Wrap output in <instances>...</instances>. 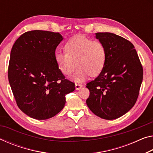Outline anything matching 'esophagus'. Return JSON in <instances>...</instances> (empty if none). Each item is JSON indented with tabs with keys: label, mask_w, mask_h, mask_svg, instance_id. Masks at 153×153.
I'll use <instances>...</instances> for the list:
<instances>
[{
	"label": "esophagus",
	"mask_w": 153,
	"mask_h": 153,
	"mask_svg": "<svg viewBox=\"0 0 153 153\" xmlns=\"http://www.w3.org/2000/svg\"><path fill=\"white\" fill-rule=\"evenodd\" d=\"M82 84H79V83H76V90H79V89H80L82 87Z\"/></svg>",
	"instance_id": "1"
}]
</instances>
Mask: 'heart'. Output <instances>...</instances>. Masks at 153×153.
<instances>
[{
    "label": "heart",
    "instance_id": "1",
    "mask_svg": "<svg viewBox=\"0 0 153 153\" xmlns=\"http://www.w3.org/2000/svg\"><path fill=\"white\" fill-rule=\"evenodd\" d=\"M64 50L66 54L55 53V61L62 74L67 76L71 75L76 67H79L74 76L75 81H83L89 75L97 76L105 67L106 50L99 41L77 35L68 41Z\"/></svg>",
    "mask_w": 153,
    "mask_h": 153
}]
</instances>
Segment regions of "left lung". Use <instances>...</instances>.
Masks as SVG:
<instances>
[{
	"instance_id": "left-lung-1",
	"label": "left lung",
	"mask_w": 153,
	"mask_h": 153,
	"mask_svg": "<svg viewBox=\"0 0 153 153\" xmlns=\"http://www.w3.org/2000/svg\"><path fill=\"white\" fill-rule=\"evenodd\" d=\"M96 38L105 46V67L99 76L86 84L90 95L86 104L93 113L105 120L124 115L139 95L143 67L129 41L110 33H97Z\"/></svg>"
}]
</instances>
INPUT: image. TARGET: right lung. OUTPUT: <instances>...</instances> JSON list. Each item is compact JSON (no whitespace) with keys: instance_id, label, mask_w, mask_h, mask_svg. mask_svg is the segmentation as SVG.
<instances>
[{"instance_id":"obj_1","label":"right lung","mask_w":153,"mask_h":153,"mask_svg":"<svg viewBox=\"0 0 153 153\" xmlns=\"http://www.w3.org/2000/svg\"><path fill=\"white\" fill-rule=\"evenodd\" d=\"M62 40L59 33L31 30L16 41L11 51L8 78L18 108L30 117L45 120L64 108L75 83L60 71L54 59Z\"/></svg>"}]
</instances>
